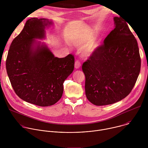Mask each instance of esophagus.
I'll return each instance as SVG.
<instances>
[{
    "instance_id": "34e87169",
    "label": "esophagus",
    "mask_w": 148,
    "mask_h": 148,
    "mask_svg": "<svg viewBox=\"0 0 148 148\" xmlns=\"http://www.w3.org/2000/svg\"><path fill=\"white\" fill-rule=\"evenodd\" d=\"M74 66H75V69H79V68L80 67V66H81V62H80V61H79V60H77L75 61Z\"/></svg>"
}]
</instances>
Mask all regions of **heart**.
I'll list each match as a JSON object with an SVG mask.
<instances>
[{
  "instance_id": "b5f03b06",
  "label": "heart",
  "mask_w": 148,
  "mask_h": 148,
  "mask_svg": "<svg viewBox=\"0 0 148 148\" xmlns=\"http://www.w3.org/2000/svg\"><path fill=\"white\" fill-rule=\"evenodd\" d=\"M74 45L78 46H82L81 48V53L82 56L88 57L91 56L97 49L99 42L96 40H92L91 37H86L74 41Z\"/></svg>"
}]
</instances>
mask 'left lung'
<instances>
[{"mask_svg":"<svg viewBox=\"0 0 148 148\" xmlns=\"http://www.w3.org/2000/svg\"><path fill=\"white\" fill-rule=\"evenodd\" d=\"M115 27L103 44L83 62L85 90L92 103L101 106L128 96L140 73L141 61L137 41L121 17H114Z\"/></svg>","mask_w":148,"mask_h":148,"instance_id":"1","label":"left lung"}]
</instances>
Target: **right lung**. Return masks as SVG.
Wrapping results in <instances>:
<instances>
[{"label":"right lung","instance_id":"add662e5","mask_svg":"<svg viewBox=\"0 0 148 148\" xmlns=\"http://www.w3.org/2000/svg\"><path fill=\"white\" fill-rule=\"evenodd\" d=\"M51 23L44 18L29 19L12 42L6 61L7 73L16 95L40 107L51 106L60 100L63 82L74 68L71 54L58 58L46 46L33 49L34 38H43L45 26Z\"/></svg>","mask_w":148,"mask_h":148}]
</instances>
